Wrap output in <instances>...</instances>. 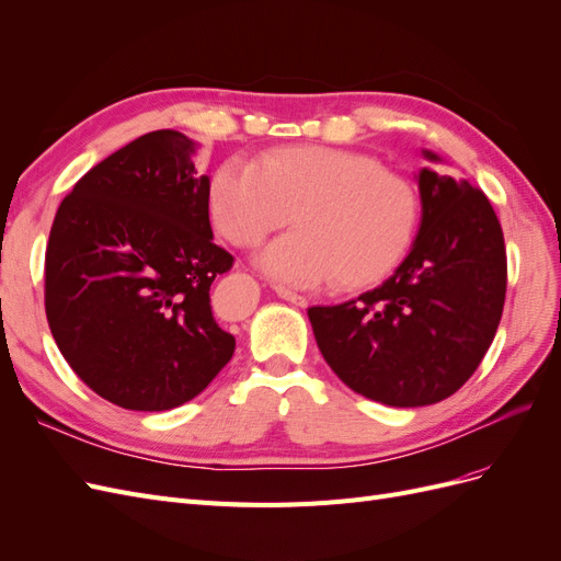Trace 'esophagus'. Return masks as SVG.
I'll use <instances>...</instances> for the list:
<instances>
[{
  "label": "esophagus",
  "instance_id": "obj_1",
  "mask_svg": "<svg viewBox=\"0 0 561 561\" xmlns=\"http://www.w3.org/2000/svg\"><path fill=\"white\" fill-rule=\"evenodd\" d=\"M276 295L280 297V299H285V301H290V304H295V307H299V309H304L307 307V297H301V295H297V293H293V290H285V287H276Z\"/></svg>",
  "mask_w": 561,
  "mask_h": 561
}]
</instances>
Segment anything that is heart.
<instances>
[{
    "label": "heart",
    "mask_w": 561,
    "mask_h": 561,
    "mask_svg": "<svg viewBox=\"0 0 561 561\" xmlns=\"http://www.w3.org/2000/svg\"><path fill=\"white\" fill-rule=\"evenodd\" d=\"M208 210L215 229L239 248L257 245L295 215L297 231L257 254V266L280 285L363 287L383 278L412 245L419 194L358 151L301 145L268 151L260 165H219Z\"/></svg>",
    "instance_id": "obj_1"
}]
</instances>
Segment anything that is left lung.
I'll return each mask as SVG.
<instances>
[{
    "label": "left lung",
    "instance_id": "8db88e82",
    "mask_svg": "<svg viewBox=\"0 0 561 561\" xmlns=\"http://www.w3.org/2000/svg\"><path fill=\"white\" fill-rule=\"evenodd\" d=\"M428 163H443L421 149ZM414 173L421 222L407 257L375 290L311 307L322 358L351 390L388 407L456 393L499 330L507 264L499 217L468 180Z\"/></svg>",
    "mask_w": 561,
    "mask_h": 561
}]
</instances>
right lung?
<instances>
[{"label":"right lung","mask_w":561,"mask_h":561,"mask_svg":"<svg viewBox=\"0 0 561 561\" xmlns=\"http://www.w3.org/2000/svg\"><path fill=\"white\" fill-rule=\"evenodd\" d=\"M198 142L154 130L83 175L46 248V318L75 375L124 410L190 402L233 355L210 285L233 257L213 243Z\"/></svg>","instance_id":"1"}]
</instances>
